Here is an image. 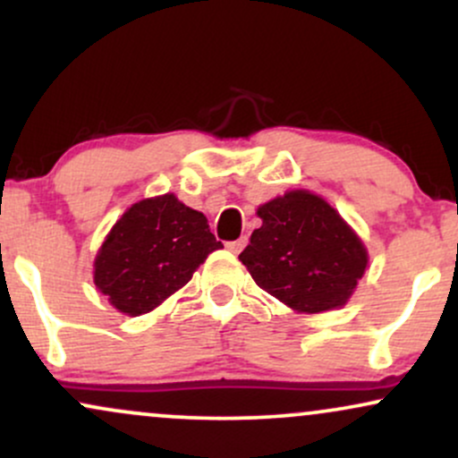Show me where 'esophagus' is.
Wrapping results in <instances>:
<instances>
[{
	"label": "esophagus",
	"mask_w": 458,
	"mask_h": 458,
	"mask_svg": "<svg viewBox=\"0 0 458 458\" xmlns=\"http://www.w3.org/2000/svg\"><path fill=\"white\" fill-rule=\"evenodd\" d=\"M245 245H247V236H241V239H236V241H230V243H225V247H228V250L233 251V254H239V251L243 250Z\"/></svg>",
	"instance_id": "obj_1"
}]
</instances>
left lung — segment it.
Returning a JSON list of instances; mask_svg holds the SVG:
<instances>
[{
	"instance_id": "8db88e82",
	"label": "left lung",
	"mask_w": 458,
	"mask_h": 458,
	"mask_svg": "<svg viewBox=\"0 0 458 458\" xmlns=\"http://www.w3.org/2000/svg\"><path fill=\"white\" fill-rule=\"evenodd\" d=\"M259 217L239 260L262 291L297 312L344 306L368 254L335 208L310 191H288L262 204Z\"/></svg>"
}]
</instances>
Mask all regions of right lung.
Segmentation results:
<instances>
[{
    "mask_svg": "<svg viewBox=\"0 0 458 458\" xmlns=\"http://www.w3.org/2000/svg\"><path fill=\"white\" fill-rule=\"evenodd\" d=\"M207 217L176 196L141 199L115 222L94 260V284L129 317L150 312L219 250Z\"/></svg>",
    "mask_w": 458,
    "mask_h": 458,
    "instance_id": "right-lung-1",
    "label": "right lung"
}]
</instances>
